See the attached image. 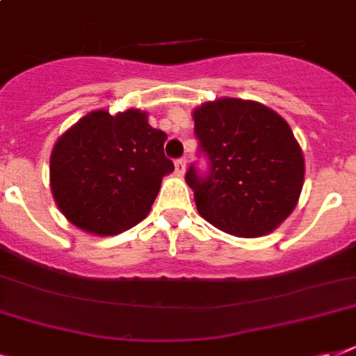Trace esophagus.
<instances>
[{"instance_id": "34e87169", "label": "esophagus", "mask_w": 356, "mask_h": 356, "mask_svg": "<svg viewBox=\"0 0 356 356\" xmlns=\"http://www.w3.org/2000/svg\"><path fill=\"white\" fill-rule=\"evenodd\" d=\"M186 164H188L186 159H179V161H175V172H177L179 175H184V172H186Z\"/></svg>"}]
</instances>
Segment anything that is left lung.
<instances>
[{"mask_svg": "<svg viewBox=\"0 0 356 356\" xmlns=\"http://www.w3.org/2000/svg\"><path fill=\"white\" fill-rule=\"evenodd\" d=\"M195 134L211 159V175L186 183L201 218L223 233L259 238L275 231L298 205L305 156L292 129L253 99L218 97L192 111Z\"/></svg>", "mask_w": 356, "mask_h": 356, "instance_id": "left-lung-1", "label": "left lung"}]
</instances>
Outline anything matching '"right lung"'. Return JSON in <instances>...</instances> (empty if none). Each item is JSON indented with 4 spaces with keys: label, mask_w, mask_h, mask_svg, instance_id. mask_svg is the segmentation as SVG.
I'll return each mask as SVG.
<instances>
[{
    "label": "right lung",
    "mask_w": 356,
    "mask_h": 356,
    "mask_svg": "<svg viewBox=\"0 0 356 356\" xmlns=\"http://www.w3.org/2000/svg\"><path fill=\"white\" fill-rule=\"evenodd\" d=\"M166 138L140 108L85 114L58 136L49 156V188L58 211L96 236L134 227L149 214L162 177L173 172L164 156Z\"/></svg>",
    "instance_id": "add662e5"
}]
</instances>
